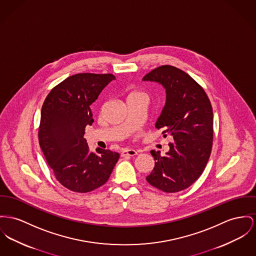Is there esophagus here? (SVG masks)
Wrapping results in <instances>:
<instances>
[{
    "instance_id": "esophagus-1",
    "label": "esophagus",
    "mask_w": 256,
    "mask_h": 256,
    "mask_svg": "<svg viewBox=\"0 0 256 256\" xmlns=\"http://www.w3.org/2000/svg\"><path fill=\"white\" fill-rule=\"evenodd\" d=\"M136 154H138V152L133 148H124V150H121V156L122 157H125V156H135Z\"/></svg>"
}]
</instances>
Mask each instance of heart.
<instances>
[{
  "label": "heart",
  "instance_id": "b5f03b06",
  "mask_svg": "<svg viewBox=\"0 0 256 256\" xmlns=\"http://www.w3.org/2000/svg\"><path fill=\"white\" fill-rule=\"evenodd\" d=\"M133 94H134V93H133Z\"/></svg>",
  "mask_w": 256,
  "mask_h": 256
}]
</instances>
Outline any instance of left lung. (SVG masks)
<instances>
[{
  "mask_svg": "<svg viewBox=\"0 0 256 256\" xmlns=\"http://www.w3.org/2000/svg\"><path fill=\"white\" fill-rule=\"evenodd\" d=\"M142 80L165 89L166 102L155 127L163 130L164 138L170 135L172 138L164 156L150 152L155 164L146 180L167 193L182 191L199 178L210 158L214 136L212 104L204 89L176 67L154 68Z\"/></svg>",
  "mask_w": 256,
  "mask_h": 256,
  "instance_id": "obj_1",
  "label": "left lung"
}]
</instances>
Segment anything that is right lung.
Masks as SVG:
<instances>
[{"label": "right lung", "mask_w": 256, "mask_h": 256, "mask_svg": "<svg viewBox=\"0 0 256 256\" xmlns=\"http://www.w3.org/2000/svg\"><path fill=\"white\" fill-rule=\"evenodd\" d=\"M116 76L78 74L55 86L42 108L38 142L57 180L72 191L86 193L104 184L120 154L99 150L89 152L84 138L94 122L90 106Z\"/></svg>", "instance_id": "obj_1"}]
</instances>
